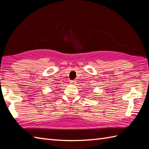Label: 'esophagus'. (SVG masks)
Here are the masks:
<instances>
[{"label": "esophagus", "mask_w": 149, "mask_h": 149, "mask_svg": "<svg viewBox=\"0 0 149 149\" xmlns=\"http://www.w3.org/2000/svg\"><path fill=\"white\" fill-rule=\"evenodd\" d=\"M72 85H75L76 84V81H70V82Z\"/></svg>", "instance_id": "obj_1"}]
</instances>
